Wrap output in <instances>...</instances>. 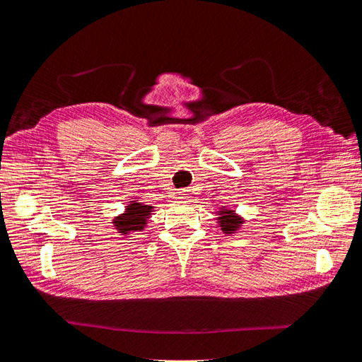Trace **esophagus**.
<instances>
[{
  "label": "esophagus",
  "instance_id": "34e87169",
  "mask_svg": "<svg viewBox=\"0 0 362 362\" xmlns=\"http://www.w3.org/2000/svg\"><path fill=\"white\" fill-rule=\"evenodd\" d=\"M189 189H185V188H183V189H180L179 191V194H177V196H179V199H180V201H188V199H189Z\"/></svg>",
  "mask_w": 362,
  "mask_h": 362
}]
</instances>
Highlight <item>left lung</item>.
Returning a JSON list of instances; mask_svg holds the SVG:
<instances>
[{
  "instance_id": "left-lung-1",
  "label": "left lung",
  "mask_w": 362,
  "mask_h": 362,
  "mask_svg": "<svg viewBox=\"0 0 362 362\" xmlns=\"http://www.w3.org/2000/svg\"><path fill=\"white\" fill-rule=\"evenodd\" d=\"M218 222H219V226H221V230L224 233H233L243 224L241 218L236 216V214L233 213V210H226V209H222L219 211Z\"/></svg>"
}]
</instances>
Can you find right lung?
Returning a JSON list of instances; mask_svg holds the SVG:
<instances>
[{
    "label": "right lung",
    "mask_w": 362,
    "mask_h": 362,
    "mask_svg": "<svg viewBox=\"0 0 362 362\" xmlns=\"http://www.w3.org/2000/svg\"><path fill=\"white\" fill-rule=\"evenodd\" d=\"M152 209L153 206L151 205L132 201V204L127 205L126 211L113 221V224L122 235H129L130 232H140L148 224Z\"/></svg>",
    "instance_id": "obj_1"
}]
</instances>
